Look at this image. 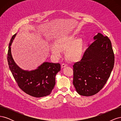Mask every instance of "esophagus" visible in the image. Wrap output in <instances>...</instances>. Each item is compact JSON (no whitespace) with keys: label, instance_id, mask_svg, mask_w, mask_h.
<instances>
[{"label":"esophagus","instance_id":"esophagus-1","mask_svg":"<svg viewBox=\"0 0 121 121\" xmlns=\"http://www.w3.org/2000/svg\"><path fill=\"white\" fill-rule=\"evenodd\" d=\"M61 68H64V67H67V64H65V63H63V64H61Z\"/></svg>","mask_w":121,"mask_h":121}]
</instances>
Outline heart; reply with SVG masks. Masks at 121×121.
I'll list each match as a JSON object with an SVG mask.
<instances>
[{"mask_svg": "<svg viewBox=\"0 0 121 121\" xmlns=\"http://www.w3.org/2000/svg\"><path fill=\"white\" fill-rule=\"evenodd\" d=\"M74 34H64L56 39L54 44L50 46V50L56 56H60L61 51H65V56L71 61L79 60L84 52V42L82 38L76 39Z\"/></svg>", "mask_w": 121, "mask_h": 121, "instance_id": "heart-1", "label": "heart"}]
</instances>
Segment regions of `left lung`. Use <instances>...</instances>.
I'll return each instance as SVG.
<instances>
[{
	"instance_id": "1",
	"label": "left lung",
	"mask_w": 121,
	"mask_h": 121,
	"mask_svg": "<svg viewBox=\"0 0 121 121\" xmlns=\"http://www.w3.org/2000/svg\"><path fill=\"white\" fill-rule=\"evenodd\" d=\"M80 61L73 65V85L80 95L97 93L107 83L115 63L110 39L98 33Z\"/></svg>"
}]
</instances>
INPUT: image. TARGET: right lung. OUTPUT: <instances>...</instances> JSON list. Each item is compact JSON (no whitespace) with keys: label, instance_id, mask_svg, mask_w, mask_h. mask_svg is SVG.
<instances>
[{"label":"right lung","instance_id":"add662e5","mask_svg":"<svg viewBox=\"0 0 121 121\" xmlns=\"http://www.w3.org/2000/svg\"><path fill=\"white\" fill-rule=\"evenodd\" d=\"M16 34L10 40L8 53V64L14 79L20 88L31 96L42 97L48 95L56 84V76L60 70V64L45 62L35 70L21 69L14 62L11 53L10 46Z\"/></svg>","mask_w":121,"mask_h":121}]
</instances>
